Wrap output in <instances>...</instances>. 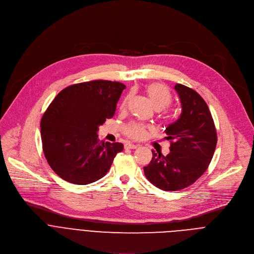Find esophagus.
<instances>
[{
  "label": "esophagus",
  "mask_w": 254,
  "mask_h": 254,
  "mask_svg": "<svg viewBox=\"0 0 254 254\" xmlns=\"http://www.w3.org/2000/svg\"><path fill=\"white\" fill-rule=\"evenodd\" d=\"M138 147V145L137 144H133V143H126L125 144V148H129V149H135V148H137Z\"/></svg>",
  "instance_id": "1"
}]
</instances>
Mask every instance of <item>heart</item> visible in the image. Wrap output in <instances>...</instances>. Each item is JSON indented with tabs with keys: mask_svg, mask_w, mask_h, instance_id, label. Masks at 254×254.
Wrapping results in <instances>:
<instances>
[{
	"mask_svg": "<svg viewBox=\"0 0 254 254\" xmlns=\"http://www.w3.org/2000/svg\"><path fill=\"white\" fill-rule=\"evenodd\" d=\"M145 93L155 110L161 111L166 109L172 103V95L164 84L160 82H151L145 87ZM128 97L122 102L121 109L124 110L128 103ZM124 133L132 139H142L147 133V127L143 124L130 123L125 126Z\"/></svg>",
	"mask_w": 254,
	"mask_h": 254,
	"instance_id": "obj_1",
	"label": "heart"
}]
</instances>
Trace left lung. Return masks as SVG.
<instances>
[{
  "label": "left lung",
  "mask_w": 254,
  "mask_h": 254,
  "mask_svg": "<svg viewBox=\"0 0 254 254\" xmlns=\"http://www.w3.org/2000/svg\"><path fill=\"white\" fill-rule=\"evenodd\" d=\"M182 113L167 126L166 140L171 152L166 156L152 150V159L144 166L147 180L162 190H183L198 180L208 168L217 144V132L204 99L184 84L177 83Z\"/></svg>",
  "instance_id": "left-lung-1"
}]
</instances>
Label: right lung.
<instances>
[{
  "instance_id": "obj_1",
  "label": "right lung",
  "mask_w": 254,
  "mask_h": 254,
  "mask_svg": "<svg viewBox=\"0 0 254 254\" xmlns=\"http://www.w3.org/2000/svg\"><path fill=\"white\" fill-rule=\"evenodd\" d=\"M125 84L92 80L71 84L56 96L41 119L45 158L63 180L88 185L102 179L123 150L119 142H103L99 126L115 114Z\"/></svg>"
}]
</instances>
